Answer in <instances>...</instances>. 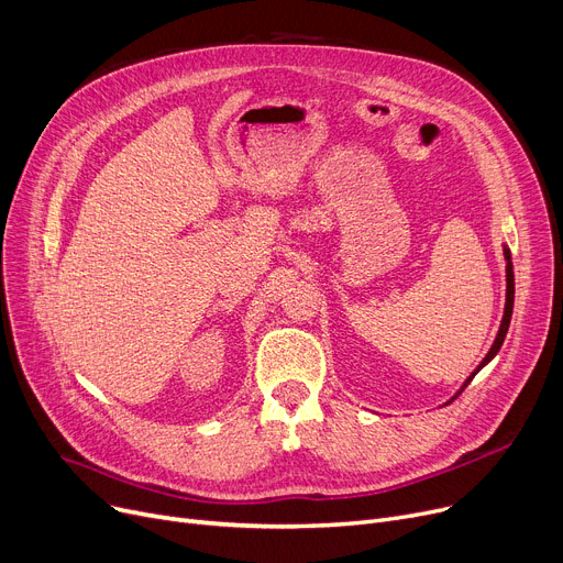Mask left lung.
Returning a JSON list of instances; mask_svg holds the SVG:
<instances>
[{
  "label": "left lung",
  "instance_id": "1",
  "mask_svg": "<svg viewBox=\"0 0 563 563\" xmlns=\"http://www.w3.org/2000/svg\"><path fill=\"white\" fill-rule=\"evenodd\" d=\"M505 257H507V306H505V317H501V327H499V333H497V338H495V342H493V346H490V351L486 353V358L482 361V365L470 374V378L465 380V386L467 383L477 376V372L486 365V363H490L495 356H497V351H499V346H501V342H505V338H507V331H509V323H511V312H514V264H511V255H509V249H505ZM463 386V388H465ZM463 388H461V393H463ZM459 393V395H461Z\"/></svg>",
  "mask_w": 563,
  "mask_h": 563
}]
</instances>
